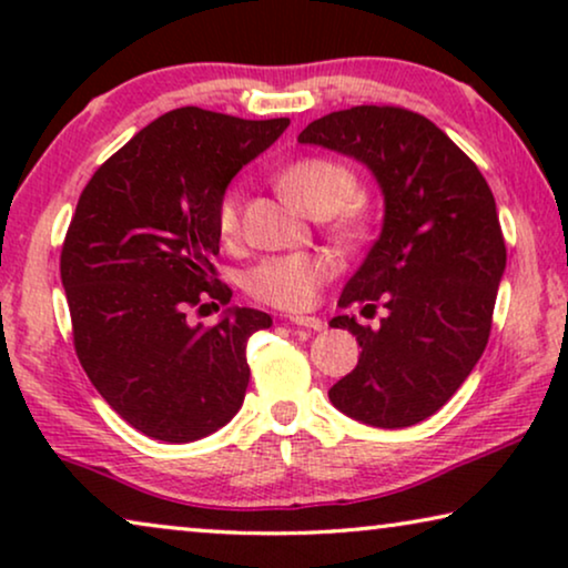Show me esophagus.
<instances>
[{
    "instance_id": "34e87169",
    "label": "esophagus",
    "mask_w": 568,
    "mask_h": 568,
    "mask_svg": "<svg viewBox=\"0 0 568 568\" xmlns=\"http://www.w3.org/2000/svg\"><path fill=\"white\" fill-rule=\"evenodd\" d=\"M286 321L294 323V325H302V328H310V331H323L325 328V323L315 315H290Z\"/></svg>"
}]
</instances>
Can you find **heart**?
<instances>
[{
    "label": "heart",
    "instance_id": "obj_1",
    "mask_svg": "<svg viewBox=\"0 0 568 568\" xmlns=\"http://www.w3.org/2000/svg\"><path fill=\"white\" fill-rule=\"evenodd\" d=\"M278 189L305 214L315 220L328 216L333 235L344 243H362L369 235V212L362 199H354L359 181L346 162L325 154L292 160L278 173ZM240 216H243V196L240 189L230 185L216 204V230L222 240L230 243L240 235ZM333 276H336V261L328 253L274 255L247 271L245 292L263 305L297 313L315 305L321 286Z\"/></svg>",
    "mask_w": 568,
    "mask_h": 568
}]
</instances>
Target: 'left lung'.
Instances as JSON below:
<instances>
[{
	"label": "left lung",
	"instance_id": "left-lung-1",
	"mask_svg": "<svg viewBox=\"0 0 568 568\" xmlns=\"http://www.w3.org/2000/svg\"><path fill=\"white\" fill-rule=\"evenodd\" d=\"M297 139L359 160L385 196L383 232L338 305L387 313L379 328L333 317L362 354L328 398L362 424L414 426L453 398L488 344L507 266L494 193L445 131L406 108L336 111Z\"/></svg>",
	"mask_w": 568,
	"mask_h": 568
}]
</instances>
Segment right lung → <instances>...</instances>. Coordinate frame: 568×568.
<instances>
[{
  "instance_id": "obj_1",
  "label": "right lung",
  "mask_w": 568,
  "mask_h": 568,
  "mask_svg": "<svg viewBox=\"0 0 568 568\" xmlns=\"http://www.w3.org/2000/svg\"><path fill=\"white\" fill-rule=\"evenodd\" d=\"M286 126L178 108L108 158L77 201L61 247L74 352L108 406L146 437L201 439L243 406L247 338L271 315L230 307L212 328L185 315L230 302L214 278L216 204Z\"/></svg>"
}]
</instances>
